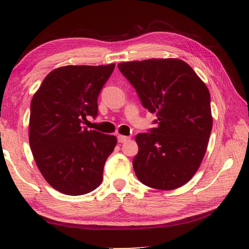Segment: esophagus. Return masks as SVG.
I'll list each match as a JSON object with an SVG mask.
<instances>
[{"label": "esophagus", "mask_w": 249, "mask_h": 249, "mask_svg": "<svg viewBox=\"0 0 249 249\" xmlns=\"http://www.w3.org/2000/svg\"><path fill=\"white\" fill-rule=\"evenodd\" d=\"M128 140H129V137L123 136V135H119V136H117V142H127Z\"/></svg>", "instance_id": "obj_1"}]
</instances>
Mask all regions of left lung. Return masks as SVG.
Masks as SVG:
<instances>
[{
	"label": "left lung",
	"mask_w": 249,
	"mask_h": 249,
	"mask_svg": "<svg viewBox=\"0 0 249 249\" xmlns=\"http://www.w3.org/2000/svg\"><path fill=\"white\" fill-rule=\"evenodd\" d=\"M117 67L142 107L157 117L156 127L135 137V175L147 187L180 188L199 169L208 147L213 123L208 88L180 59H148Z\"/></svg>",
	"instance_id": "obj_1"
}]
</instances>
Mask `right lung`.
<instances>
[{
	"label": "right lung",
	"instance_id": "1",
	"mask_svg": "<svg viewBox=\"0 0 249 249\" xmlns=\"http://www.w3.org/2000/svg\"><path fill=\"white\" fill-rule=\"evenodd\" d=\"M115 65L66 66L44 79L33 96L29 144L46 181L59 192L81 196L102 182L116 137L81 124L98 116V98Z\"/></svg>",
	"mask_w": 249,
	"mask_h": 249
}]
</instances>
